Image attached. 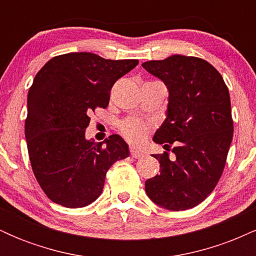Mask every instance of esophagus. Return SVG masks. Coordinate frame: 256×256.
I'll return each mask as SVG.
<instances>
[{"label":"esophagus","instance_id":"1","mask_svg":"<svg viewBox=\"0 0 256 256\" xmlns=\"http://www.w3.org/2000/svg\"><path fill=\"white\" fill-rule=\"evenodd\" d=\"M130 155H131L132 158H140L143 156V152H140V150H137V149H134V148H131Z\"/></svg>","mask_w":256,"mask_h":256}]
</instances>
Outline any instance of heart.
I'll return each instance as SVG.
<instances>
[{"label":"heart","instance_id":"1","mask_svg":"<svg viewBox=\"0 0 256 256\" xmlns=\"http://www.w3.org/2000/svg\"><path fill=\"white\" fill-rule=\"evenodd\" d=\"M120 132L131 143H140L146 137V128L138 120L128 119L120 124Z\"/></svg>","mask_w":256,"mask_h":256}]
</instances>
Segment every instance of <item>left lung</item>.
<instances>
[{"mask_svg":"<svg viewBox=\"0 0 256 256\" xmlns=\"http://www.w3.org/2000/svg\"><path fill=\"white\" fill-rule=\"evenodd\" d=\"M170 91L167 118L154 142L167 152L154 155L160 174L146 182L152 202L170 210H185L201 204L218 184L232 136L230 94L222 74L208 61L172 55L142 64Z\"/></svg>","mask_w":256,"mask_h":256,"instance_id":"obj_1","label":"left lung"}]
</instances>
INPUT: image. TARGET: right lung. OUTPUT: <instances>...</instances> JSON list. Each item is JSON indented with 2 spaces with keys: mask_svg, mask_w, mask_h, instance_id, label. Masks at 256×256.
Returning a JSON list of instances; mask_svg holds the SVG:
<instances>
[{
  "mask_svg": "<svg viewBox=\"0 0 256 256\" xmlns=\"http://www.w3.org/2000/svg\"><path fill=\"white\" fill-rule=\"evenodd\" d=\"M138 60H106L68 52L49 60L28 96L25 137L32 171L46 195L67 208L90 204L101 195L106 173L128 156L118 134L104 142L85 140L90 113L107 108L114 83Z\"/></svg>",
  "mask_w": 256,
  "mask_h": 256,
  "instance_id": "add662e5",
  "label": "right lung"
}]
</instances>
